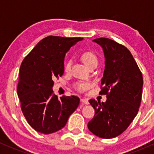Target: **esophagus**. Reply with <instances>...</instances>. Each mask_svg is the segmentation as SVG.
Wrapping results in <instances>:
<instances>
[{
	"label": "esophagus",
	"mask_w": 154,
	"mask_h": 154,
	"mask_svg": "<svg viewBox=\"0 0 154 154\" xmlns=\"http://www.w3.org/2000/svg\"><path fill=\"white\" fill-rule=\"evenodd\" d=\"M81 101L82 103H83V104H89V102H88V99H86V98L81 99Z\"/></svg>",
	"instance_id": "esophagus-1"
}]
</instances>
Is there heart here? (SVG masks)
Instances as JSON below:
<instances>
[{
  "instance_id": "obj_1",
  "label": "heart",
  "mask_w": 154,
  "mask_h": 154,
  "mask_svg": "<svg viewBox=\"0 0 154 154\" xmlns=\"http://www.w3.org/2000/svg\"><path fill=\"white\" fill-rule=\"evenodd\" d=\"M81 60L83 61V62L87 66L88 68L91 67L94 65H97L98 64V58L96 56V54L93 53L92 52L86 51L83 52L81 54ZM71 62H68L65 66V70L66 71H69L71 69ZM76 87L79 90H83L88 89L90 87L89 83H85V82H82V83H78Z\"/></svg>"
}]
</instances>
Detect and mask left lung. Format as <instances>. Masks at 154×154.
<instances>
[{"mask_svg":"<svg viewBox=\"0 0 154 154\" xmlns=\"http://www.w3.org/2000/svg\"><path fill=\"white\" fill-rule=\"evenodd\" d=\"M93 42L104 52L105 67L100 93L106 94V101L89 100L95 114L88 127L99 137L114 138L127 129L137 114L142 100V74L125 46L105 38Z\"/></svg>","mask_w":154,"mask_h":154,"instance_id":"obj_1","label":"left lung"}]
</instances>
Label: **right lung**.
I'll return each instance as SVG.
<instances>
[{
    "label": "right lung",
    "instance_id": "obj_1",
    "mask_svg": "<svg viewBox=\"0 0 154 154\" xmlns=\"http://www.w3.org/2000/svg\"><path fill=\"white\" fill-rule=\"evenodd\" d=\"M83 39L50 35L22 61L17 90L23 114L37 132L48 134L61 130L79 106L78 97L58 99L52 87L54 80L64 73L66 53Z\"/></svg>",
    "mask_w": 154,
    "mask_h": 154
}]
</instances>
